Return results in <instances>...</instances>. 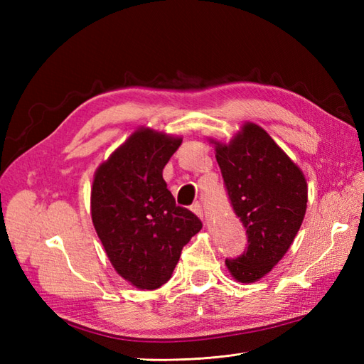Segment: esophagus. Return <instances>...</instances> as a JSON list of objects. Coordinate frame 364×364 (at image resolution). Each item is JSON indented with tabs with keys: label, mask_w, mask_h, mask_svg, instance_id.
<instances>
[{
	"label": "esophagus",
	"mask_w": 364,
	"mask_h": 364,
	"mask_svg": "<svg viewBox=\"0 0 364 364\" xmlns=\"http://www.w3.org/2000/svg\"><path fill=\"white\" fill-rule=\"evenodd\" d=\"M191 210H192V213L197 214L200 219H203V208H202V205H200V203H194V205L191 206Z\"/></svg>",
	"instance_id": "34e87169"
}]
</instances>
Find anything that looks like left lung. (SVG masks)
<instances>
[{"mask_svg": "<svg viewBox=\"0 0 364 364\" xmlns=\"http://www.w3.org/2000/svg\"><path fill=\"white\" fill-rule=\"evenodd\" d=\"M210 142L249 237L247 250L225 264L236 282L255 283L278 264L300 230L308 202L305 175L257 123L245 122L228 144Z\"/></svg>", "mask_w": 364, "mask_h": 364, "instance_id": "obj_1", "label": "left lung"}]
</instances>
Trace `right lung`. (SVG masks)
I'll return each instance as SVG.
<instances>
[{
	"label": "right lung",
	"mask_w": 364,
	"mask_h": 364,
	"mask_svg": "<svg viewBox=\"0 0 364 364\" xmlns=\"http://www.w3.org/2000/svg\"><path fill=\"white\" fill-rule=\"evenodd\" d=\"M181 136L141 127L98 166L90 215L112 267L137 289L161 288L202 222L176 206L162 178Z\"/></svg>",
	"instance_id": "add662e5"
}]
</instances>
